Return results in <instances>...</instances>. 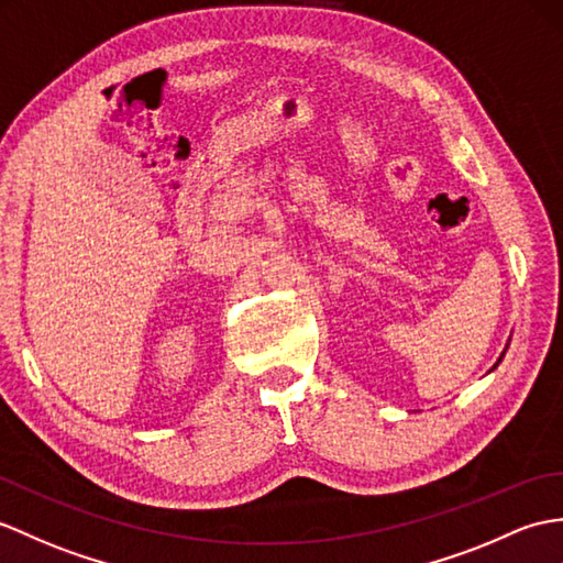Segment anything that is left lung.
<instances>
[{"label": "left lung", "mask_w": 563, "mask_h": 563, "mask_svg": "<svg viewBox=\"0 0 563 563\" xmlns=\"http://www.w3.org/2000/svg\"><path fill=\"white\" fill-rule=\"evenodd\" d=\"M499 362H501V360H499ZM499 362H496V364H499Z\"/></svg>", "instance_id": "obj_1"}]
</instances>
